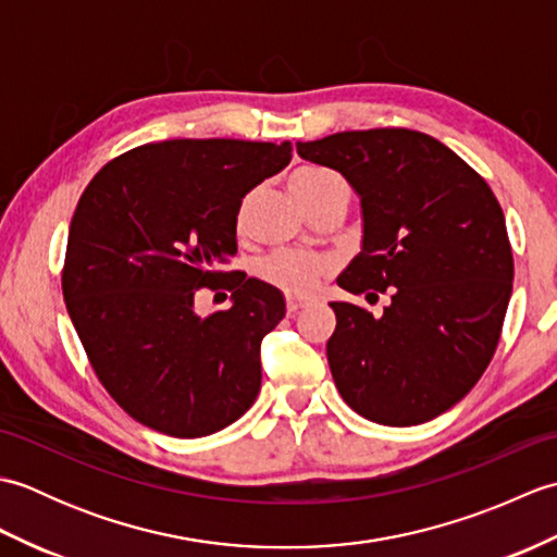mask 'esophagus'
Returning <instances> with one entry per match:
<instances>
[{
  "instance_id": "1",
  "label": "esophagus",
  "mask_w": 557,
  "mask_h": 557,
  "mask_svg": "<svg viewBox=\"0 0 557 557\" xmlns=\"http://www.w3.org/2000/svg\"><path fill=\"white\" fill-rule=\"evenodd\" d=\"M306 306V301H301V299H294V297H287V313L289 315H294V313H299L301 309Z\"/></svg>"
}]
</instances>
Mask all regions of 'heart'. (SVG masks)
Wrapping results in <instances>:
<instances>
[{"mask_svg":"<svg viewBox=\"0 0 557 557\" xmlns=\"http://www.w3.org/2000/svg\"><path fill=\"white\" fill-rule=\"evenodd\" d=\"M335 180L337 176L323 168H299L289 176V186L294 196L299 198V203L306 206L323 186H327ZM248 206H251V196H246L239 203V208H236V215H234L236 232L246 230ZM330 270H333V263H330V258L325 256L282 251V253L268 256L263 263L258 265V275L260 280H265L268 285L277 287L280 292L294 294V297H306V294H311L318 287V282H321Z\"/></svg>","mask_w":557,"mask_h":557,"instance_id":"b5f03b06","label":"heart"}]
</instances>
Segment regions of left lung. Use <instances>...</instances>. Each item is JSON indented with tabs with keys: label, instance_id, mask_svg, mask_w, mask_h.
I'll return each instance as SVG.
<instances>
[{
	"label": "left lung",
	"instance_id": "8db88e82",
	"mask_svg": "<svg viewBox=\"0 0 557 557\" xmlns=\"http://www.w3.org/2000/svg\"><path fill=\"white\" fill-rule=\"evenodd\" d=\"M297 152L361 196L363 248L337 285L389 292L383 315L330 304L327 363L342 399L383 425L441 417L500 342L515 260L498 198L457 152L411 128L342 132ZM373 292L366 299L377 301Z\"/></svg>",
	"mask_w": 557,
	"mask_h": 557
}]
</instances>
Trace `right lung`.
<instances>
[{"label":"right lung","instance_id":"add662e5","mask_svg":"<svg viewBox=\"0 0 557 557\" xmlns=\"http://www.w3.org/2000/svg\"><path fill=\"white\" fill-rule=\"evenodd\" d=\"M289 160V140L174 138L110 160L83 191L62 268L66 311L102 387L148 429L203 437L256 401L260 339L285 299L222 268L242 198ZM200 288L232 290L233 309L198 317Z\"/></svg>","mask_w":557,"mask_h":557}]
</instances>
